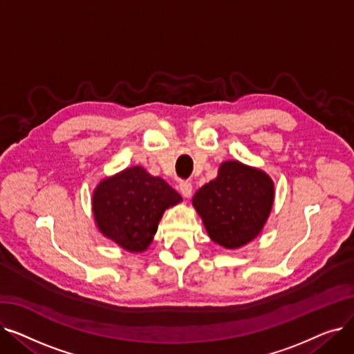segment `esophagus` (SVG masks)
Masks as SVG:
<instances>
[{
    "label": "esophagus",
    "instance_id": "1",
    "mask_svg": "<svg viewBox=\"0 0 354 354\" xmlns=\"http://www.w3.org/2000/svg\"><path fill=\"white\" fill-rule=\"evenodd\" d=\"M179 191L185 198H189L192 195V183L188 180H182L179 183Z\"/></svg>",
    "mask_w": 354,
    "mask_h": 354
}]
</instances>
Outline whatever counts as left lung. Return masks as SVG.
I'll return each instance as SVG.
<instances>
[{
  "instance_id": "obj_1",
  "label": "left lung",
  "mask_w": 354,
  "mask_h": 354,
  "mask_svg": "<svg viewBox=\"0 0 354 354\" xmlns=\"http://www.w3.org/2000/svg\"><path fill=\"white\" fill-rule=\"evenodd\" d=\"M274 198V182L264 171L225 160L218 176L196 191L192 205L214 243L236 250L261 234Z\"/></svg>"
}]
</instances>
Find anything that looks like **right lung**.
Masks as SVG:
<instances>
[{"label":"right lung","mask_w":354,"mask_h":354,"mask_svg":"<svg viewBox=\"0 0 354 354\" xmlns=\"http://www.w3.org/2000/svg\"><path fill=\"white\" fill-rule=\"evenodd\" d=\"M180 201L182 196L162 178L132 166L97 183L91 211L103 236L138 254L152 244L163 212Z\"/></svg>","instance_id":"obj_1"}]
</instances>
